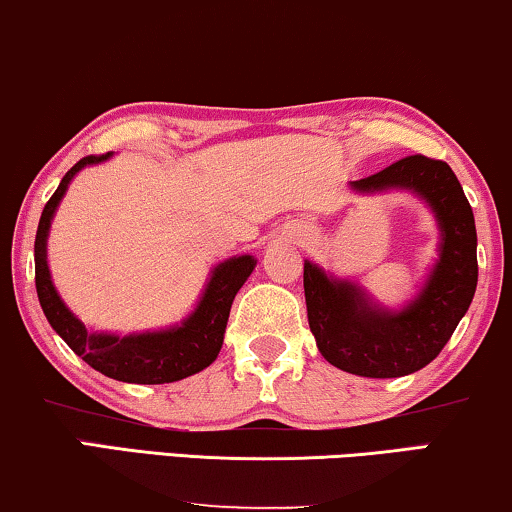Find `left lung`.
Returning a JSON list of instances; mask_svg holds the SVG:
<instances>
[{
	"instance_id": "8db88e82",
	"label": "left lung",
	"mask_w": 512,
	"mask_h": 512,
	"mask_svg": "<svg viewBox=\"0 0 512 512\" xmlns=\"http://www.w3.org/2000/svg\"><path fill=\"white\" fill-rule=\"evenodd\" d=\"M351 189L411 191L439 226V258L420 291L399 309L379 305L358 281L305 261L307 318L323 358L355 376L397 379L429 365L469 309L478 284L476 221L453 168L422 154L355 180Z\"/></svg>"
}]
</instances>
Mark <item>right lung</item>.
Segmentation results:
<instances>
[{
  "mask_svg": "<svg viewBox=\"0 0 512 512\" xmlns=\"http://www.w3.org/2000/svg\"><path fill=\"white\" fill-rule=\"evenodd\" d=\"M110 157H113V152L80 159L62 177L57 191L43 207L34 240L36 293H39L41 309L71 351L108 379L140 385L182 381L191 374L203 372L217 360L221 344H224L231 305L244 281L254 272L256 258L242 254L214 265L194 311L170 328L129 332V335L92 332L59 298L48 268V235L57 207L62 203L73 177L83 168L103 164Z\"/></svg>",
  "mask_w": 512,
  "mask_h": 512,
  "instance_id": "add662e5",
  "label": "right lung"
}]
</instances>
